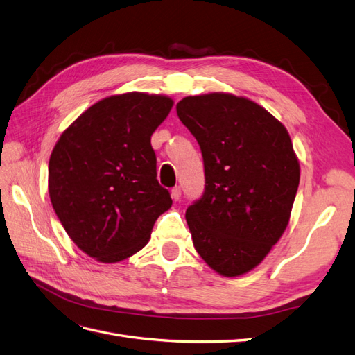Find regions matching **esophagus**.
Wrapping results in <instances>:
<instances>
[{
	"label": "esophagus",
	"instance_id": "esophagus-1",
	"mask_svg": "<svg viewBox=\"0 0 355 355\" xmlns=\"http://www.w3.org/2000/svg\"><path fill=\"white\" fill-rule=\"evenodd\" d=\"M180 196H182V191L179 187H175L173 189H171V198H173L175 201H179Z\"/></svg>",
	"mask_w": 355,
	"mask_h": 355
}]
</instances>
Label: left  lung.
Listing matches in <instances>:
<instances>
[{"mask_svg":"<svg viewBox=\"0 0 355 355\" xmlns=\"http://www.w3.org/2000/svg\"><path fill=\"white\" fill-rule=\"evenodd\" d=\"M178 116L197 139L206 188L187 210L196 250L223 277L252 271L280 240L299 187L286 127L230 93L188 96Z\"/></svg>","mask_w":355,"mask_h":355,"instance_id":"left-lung-1","label":"left lung"}]
</instances>
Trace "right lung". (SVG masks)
<instances>
[{
    "label": "right lung",
    "mask_w": 355,
    "mask_h": 355,
    "mask_svg": "<svg viewBox=\"0 0 355 355\" xmlns=\"http://www.w3.org/2000/svg\"><path fill=\"white\" fill-rule=\"evenodd\" d=\"M171 106L161 94L110 96L84 111L53 148V209L71 240L96 261L120 262L144 249L171 207L151 146Z\"/></svg>",
    "instance_id": "obj_1"
}]
</instances>
